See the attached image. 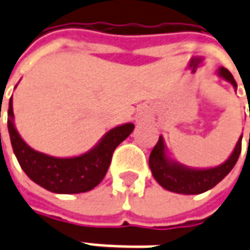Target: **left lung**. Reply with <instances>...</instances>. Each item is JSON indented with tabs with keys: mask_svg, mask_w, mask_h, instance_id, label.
Returning a JSON list of instances; mask_svg holds the SVG:
<instances>
[{
	"mask_svg": "<svg viewBox=\"0 0 250 250\" xmlns=\"http://www.w3.org/2000/svg\"><path fill=\"white\" fill-rule=\"evenodd\" d=\"M221 79L227 80L237 90V82L232 74L226 67H220L217 72ZM250 116V112H249ZM250 137V134H249ZM250 144V140H249ZM242 146V135L239 137L232 153L224 163L210 168H192L170 159L166 153V146L163 137H159V141L155 145L149 155V167L152 176L165 189L184 195H198L211 189L227 176L235 166Z\"/></svg>",
	"mask_w": 250,
	"mask_h": 250,
	"instance_id": "1",
	"label": "left lung"
}]
</instances>
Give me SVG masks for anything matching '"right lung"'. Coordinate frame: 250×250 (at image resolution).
<instances>
[{
	"mask_svg": "<svg viewBox=\"0 0 250 250\" xmlns=\"http://www.w3.org/2000/svg\"><path fill=\"white\" fill-rule=\"evenodd\" d=\"M133 123L109 130L88 152L74 158H55L30 148L13 123L12 97L8 109V131L13 153L31 181L55 194H80L95 188L108 171L116 146L133 133Z\"/></svg>",
	"mask_w": 250,
	"mask_h": 250,
	"instance_id": "1",
	"label": "right lung"
}]
</instances>
